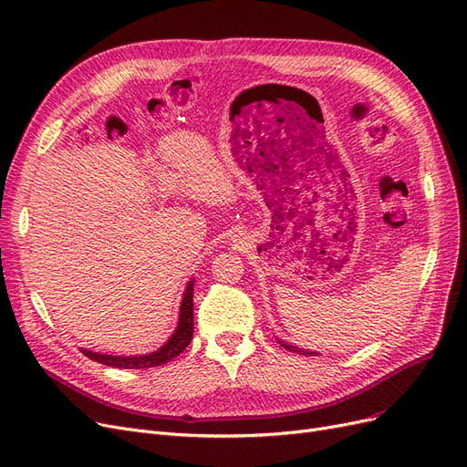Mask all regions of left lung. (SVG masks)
Returning a JSON list of instances; mask_svg holds the SVG:
<instances>
[{
    "label": "left lung",
    "mask_w": 467,
    "mask_h": 467,
    "mask_svg": "<svg viewBox=\"0 0 467 467\" xmlns=\"http://www.w3.org/2000/svg\"><path fill=\"white\" fill-rule=\"evenodd\" d=\"M278 339V337H276ZM278 343L280 346L286 349V351H292V353H299V355H309V357H317L318 353L317 351H307V349H299V348H296V346H290V343H286V341H282V339H278Z\"/></svg>",
    "instance_id": "1"
}]
</instances>
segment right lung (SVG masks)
I'll list each match as a JSON object with an SVG mask.
<instances>
[{"label":"right lung","mask_w":467,"mask_h":467,"mask_svg":"<svg viewBox=\"0 0 467 467\" xmlns=\"http://www.w3.org/2000/svg\"><path fill=\"white\" fill-rule=\"evenodd\" d=\"M192 290H194V278L189 280L183 299H181V307H179V320L173 334L168 337L164 346L158 348L152 353L147 355H135V357H124V355H105V353H95L89 349H82L86 357L91 360H97L100 364H107V367L114 368H152V367H161V364L170 362L177 355L185 351V348L192 339V330H194V317H192Z\"/></svg>","instance_id":"right-lung-1"}]
</instances>
